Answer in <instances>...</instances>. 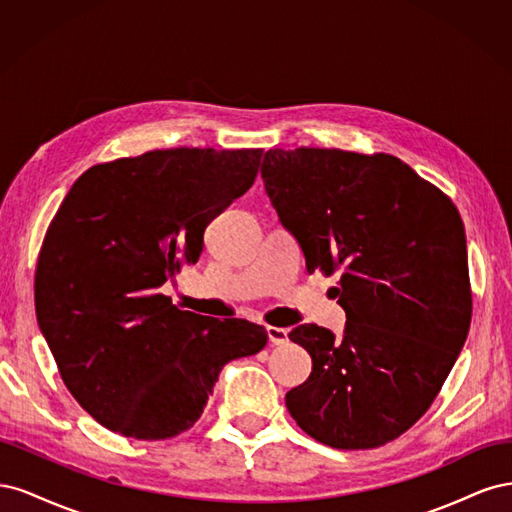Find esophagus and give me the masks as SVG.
<instances>
[{"label": "esophagus", "mask_w": 512, "mask_h": 512, "mask_svg": "<svg viewBox=\"0 0 512 512\" xmlns=\"http://www.w3.org/2000/svg\"><path fill=\"white\" fill-rule=\"evenodd\" d=\"M267 335H269V342L273 346L288 344V331L282 327H267Z\"/></svg>", "instance_id": "34e87169"}]
</instances>
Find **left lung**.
Returning <instances> with one entry per match:
<instances>
[{"instance_id": "left-lung-1", "label": "left lung", "mask_w": 512, "mask_h": 512, "mask_svg": "<svg viewBox=\"0 0 512 512\" xmlns=\"http://www.w3.org/2000/svg\"><path fill=\"white\" fill-rule=\"evenodd\" d=\"M260 175L307 271L342 273V339L316 324L288 333L312 356V374L286 393L290 416L346 451L399 438L433 404L470 331L457 207L389 153L269 149Z\"/></svg>"}]
</instances>
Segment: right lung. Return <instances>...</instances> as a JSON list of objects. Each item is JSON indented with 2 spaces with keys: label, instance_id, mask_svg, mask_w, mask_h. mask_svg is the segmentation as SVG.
<instances>
[{
  "label": "right lung",
  "instance_id": "add662e5",
  "mask_svg": "<svg viewBox=\"0 0 512 512\" xmlns=\"http://www.w3.org/2000/svg\"><path fill=\"white\" fill-rule=\"evenodd\" d=\"M262 149H156L96 164L46 230L36 316L59 376L100 425L168 440L203 414L222 367L267 346L241 318L185 312L160 292L203 232L252 188Z\"/></svg>",
  "mask_w": 512,
  "mask_h": 512
}]
</instances>
